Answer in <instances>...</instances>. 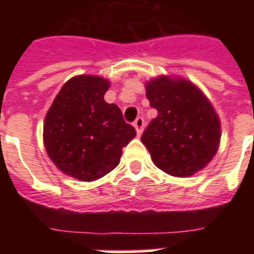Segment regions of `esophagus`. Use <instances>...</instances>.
<instances>
[{"label": "esophagus", "mask_w": 254, "mask_h": 254, "mask_svg": "<svg viewBox=\"0 0 254 254\" xmlns=\"http://www.w3.org/2000/svg\"><path fill=\"white\" fill-rule=\"evenodd\" d=\"M133 125H134L135 130H137V134L139 135V134H141V133H142L143 127H145V120H143L142 117H137Z\"/></svg>", "instance_id": "obj_1"}]
</instances>
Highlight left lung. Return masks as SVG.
<instances>
[{
	"label": "left lung",
	"mask_w": 254,
	"mask_h": 254,
	"mask_svg": "<svg viewBox=\"0 0 254 254\" xmlns=\"http://www.w3.org/2000/svg\"><path fill=\"white\" fill-rule=\"evenodd\" d=\"M150 107L158 111L141 141L155 166L173 177H191L215 157L220 120L204 93L186 79L166 75L146 83Z\"/></svg>",
	"instance_id": "obj_1"
}]
</instances>
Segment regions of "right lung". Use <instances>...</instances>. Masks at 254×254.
<instances>
[{
    "mask_svg": "<svg viewBox=\"0 0 254 254\" xmlns=\"http://www.w3.org/2000/svg\"><path fill=\"white\" fill-rule=\"evenodd\" d=\"M109 85L95 75L72 77L46 115L43 142L50 159L79 181L107 175L120 163L123 147L135 137L120 108L104 100Z\"/></svg>",
    "mask_w": 254,
    "mask_h": 254,
    "instance_id": "add662e5",
    "label": "right lung"
}]
</instances>
